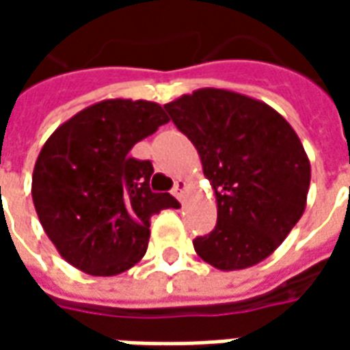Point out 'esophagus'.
<instances>
[{"instance_id": "obj_1", "label": "esophagus", "mask_w": 350, "mask_h": 350, "mask_svg": "<svg viewBox=\"0 0 350 350\" xmlns=\"http://www.w3.org/2000/svg\"><path fill=\"white\" fill-rule=\"evenodd\" d=\"M185 191H187V182H185V180H176L172 195H174L178 200H183V197H185Z\"/></svg>"}]
</instances>
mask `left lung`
I'll return each instance as SVG.
<instances>
[{"instance_id": "8db88e82", "label": "left lung", "mask_w": 350, "mask_h": 350, "mask_svg": "<svg viewBox=\"0 0 350 350\" xmlns=\"http://www.w3.org/2000/svg\"><path fill=\"white\" fill-rule=\"evenodd\" d=\"M197 148L217 204V225L193 240L223 271L262 262L283 243L308 204L309 157L278 110L243 93L200 88L165 105Z\"/></svg>"}]
</instances>
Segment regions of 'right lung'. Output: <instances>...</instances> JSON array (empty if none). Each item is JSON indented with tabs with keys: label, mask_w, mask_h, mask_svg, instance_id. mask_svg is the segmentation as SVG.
Listing matches in <instances>:
<instances>
[{
	"label": "right lung",
	"mask_w": 350,
	"mask_h": 350,
	"mask_svg": "<svg viewBox=\"0 0 350 350\" xmlns=\"http://www.w3.org/2000/svg\"><path fill=\"white\" fill-rule=\"evenodd\" d=\"M168 116L144 99H105L62 123L42 146L31 197L44 232L67 262L90 275H118L146 255L150 219L178 208L170 193H153L150 161L133 146Z\"/></svg>",
	"instance_id": "right-lung-1"
}]
</instances>
